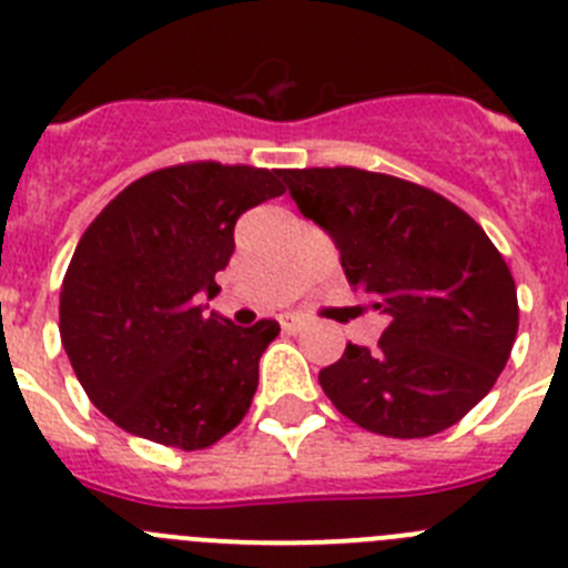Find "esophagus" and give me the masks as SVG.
<instances>
[{
    "mask_svg": "<svg viewBox=\"0 0 568 568\" xmlns=\"http://www.w3.org/2000/svg\"><path fill=\"white\" fill-rule=\"evenodd\" d=\"M280 328H283L285 334H297L305 328V320L297 317V314H283V317H280Z\"/></svg>",
    "mask_w": 568,
    "mask_h": 568,
    "instance_id": "34e87169",
    "label": "esophagus"
}]
</instances>
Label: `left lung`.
<instances>
[{"label": "left lung", "mask_w": 568, "mask_h": 568, "mask_svg": "<svg viewBox=\"0 0 568 568\" xmlns=\"http://www.w3.org/2000/svg\"><path fill=\"white\" fill-rule=\"evenodd\" d=\"M345 277L392 317L377 348L320 372L339 414L386 437H432L491 392L517 337V288L486 231L417 182L363 168H283Z\"/></svg>", "instance_id": "left-lung-1"}]
</instances>
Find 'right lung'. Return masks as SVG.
<instances>
[{
	"mask_svg": "<svg viewBox=\"0 0 568 568\" xmlns=\"http://www.w3.org/2000/svg\"><path fill=\"white\" fill-rule=\"evenodd\" d=\"M285 194L280 171L202 160L140 176L79 240L59 291V337L91 403L125 432L196 452L243 423L260 354L280 334L202 314L234 225Z\"/></svg>",
	"mask_w": 568,
	"mask_h": 568,
	"instance_id": "1",
	"label": "right lung"
}]
</instances>
